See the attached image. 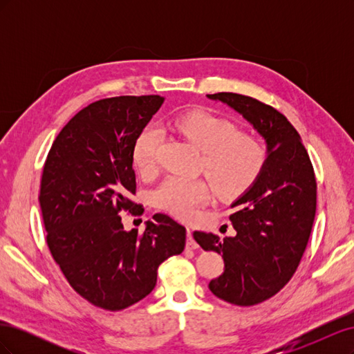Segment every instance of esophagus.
<instances>
[{
    "label": "esophagus",
    "mask_w": 354,
    "mask_h": 354,
    "mask_svg": "<svg viewBox=\"0 0 354 354\" xmlns=\"http://www.w3.org/2000/svg\"><path fill=\"white\" fill-rule=\"evenodd\" d=\"M186 246H187L189 250H196L198 248V243L194 239V236H192V230L189 227H187V242H186Z\"/></svg>",
    "instance_id": "1"
}]
</instances>
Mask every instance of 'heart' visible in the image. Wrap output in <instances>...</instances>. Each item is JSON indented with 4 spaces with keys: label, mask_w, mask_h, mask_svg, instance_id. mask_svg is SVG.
<instances>
[{
    "label": "heart",
    "mask_w": 354,
    "mask_h": 354,
    "mask_svg": "<svg viewBox=\"0 0 354 354\" xmlns=\"http://www.w3.org/2000/svg\"><path fill=\"white\" fill-rule=\"evenodd\" d=\"M171 130L202 153V169L211 180L168 176L153 190V203L174 217L190 220L198 208L211 201L214 189L218 196L233 199L245 194L263 173L266 149L259 138L238 133L232 122L205 112H189L168 122ZM159 131L147 127L137 137L133 160L140 173H151L156 164Z\"/></svg>",
    "instance_id": "heart-1"
}]
</instances>
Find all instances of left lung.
Masks as SVG:
<instances>
[{
  "instance_id": "obj_1",
  "label": "left lung",
  "mask_w": 354,
  "mask_h": 354,
  "mask_svg": "<svg viewBox=\"0 0 354 354\" xmlns=\"http://www.w3.org/2000/svg\"><path fill=\"white\" fill-rule=\"evenodd\" d=\"M242 115L266 142V165L255 183L232 202L236 234L195 232L205 251L223 255L224 272L209 291L234 306H254L277 294L295 273L316 214L312 162L286 118L259 100L236 93L207 94Z\"/></svg>"
}]
</instances>
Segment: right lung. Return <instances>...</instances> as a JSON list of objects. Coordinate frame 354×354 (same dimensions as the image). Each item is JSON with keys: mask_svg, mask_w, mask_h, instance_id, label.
<instances>
[{"mask_svg": "<svg viewBox=\"0 0 354 354\" xmlns=\"http://www.w3.org/2000/svg\"><path fill=\"white\" fill-rule=\"evenodd\" d=\"M160 95H120L88 104L63 127L41 178L47 243L71 286L91 304L122 310L156 285L159 264L181 254L186 229L165 214L125 230L120 212L143 214L136 194L133 149L162 106Z\"/></svg>", "mask_w": 354, "mask_h": 354, "instance_id": "add662e5", "label": "right lung"}]
</instances>
